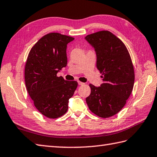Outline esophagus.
<instances>
[{
	"mask_svg": "<svg viewBox=\"0 0 157 157\" xmlns=\"http://www.w3.org/2000/svg\"><path fill=\"white\" fill-rule=\"evenodd\" d=\"M78 84H79V86H82V85L84 84V83H83V82H82L78 81Z\"/></svg>",
	"mask_w": 157,
	"mask_h": 157,
	"instance_id": "obj_1",
	"label": "esophagus"
}]
</instances>
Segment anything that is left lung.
I'll use <instances>...</instances> for the list:
<instances>
[{"instance_id": "obj_1", "label": "left lung", "mask_w": 157, "mask_h": 157, "mask_svg": "<svg viewBox=\"0 0 157 157\" xmlns=\"http://www.w3.org/2000/svg\"><path fill=\"white\" fill-rule=\"evenodd\" d=\"M85 39L94 48L103 82L98 87L90 84L91 93L86 101L95 115L110 117L121 111L132 92L135 76L132 59L123 42L109 31L94 33Z\"/></svg>"}]
</instances>
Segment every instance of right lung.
Masks as SVG:
<instances>
[{"instance_id": "obj_1", "label": "right lung", "mask_w": 157, "mask_h": 157, "mask_svg": "<svg viewBox=\"0 0 157 157\" xmlns=\"http://www.w3.org/2000/svg\"><path fill=\"white\" fill-rule=\"evenodd\" d=\"M74 38L50 33L32 48L25 67V82L34 106L46 117L56 119L67 111L68 102L78 87L56 74L67 64V46Z\"/></svg>"}]
</instances>
